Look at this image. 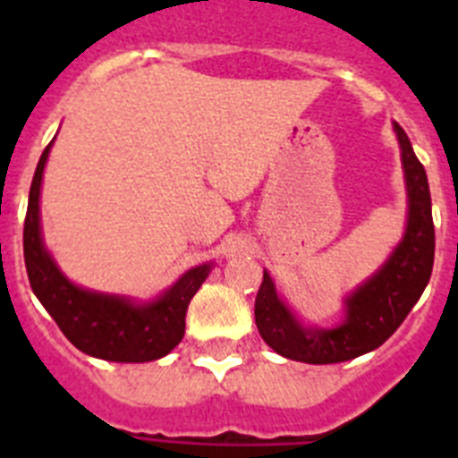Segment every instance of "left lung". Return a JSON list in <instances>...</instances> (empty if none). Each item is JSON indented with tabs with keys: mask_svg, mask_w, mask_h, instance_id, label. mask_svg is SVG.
Instances as JSON below:
<instances>
[{
	"mask_svg": "<svg viewBox=\"0 0 458 458\" xmlns=\"http://www.w3.org/2000/svg\"><path fill=\"white\" fill-rule=\"evenodd\" d=\"M394 132L402 147L408 192V225L402 242L386 264L344 301L346 317L335 327L302 326L279 298L273 279L264 270V282L254 301V318L259 335L275 353L307 365H333L369 353L392 337L428 284L436 233L427 172L402 125L394 123Z\"/></svg>",
	"mask_w": 458,
	"mask_h": 458,
	"instance_id": "8db88e82",
	"label": "left lung"
}]
</instances>
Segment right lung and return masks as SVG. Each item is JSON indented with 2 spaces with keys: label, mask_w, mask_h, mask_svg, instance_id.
Segmentation results:
<instances>
[{
  "label": "right lung",
  "mask_w": 458,
  "mask_h": 458,
  "mask_svg": "<svg viewBox=\"0 0 458 458\" xmlns=\"http://www.w3.org/2000/svg\"><path fill=\"white\" fill-rule=\"evenodd\" d=\"M50 147L52 141L36 167L24 217V266L31 291L50 311L68 342L82 353L109 362H151L163 358L183 339L185 311L192 295L208 277L210 264L190 268L172 289L147 305H137L123 295L98 293L72 284L56 268L40 236V181Z\"/></svg>",
  "instance_id": "right-lung-1"
}]
</instances>
